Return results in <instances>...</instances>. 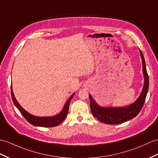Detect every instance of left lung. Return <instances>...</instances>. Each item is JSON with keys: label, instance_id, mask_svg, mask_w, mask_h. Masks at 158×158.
I'll return each mask as SVG.
<instances>
[{"label": "left lung", "instance_id": "8db88e82", "mask_svg": "<svg viewBox=\"0 0 158 158\" xmlns=\"http://www.w3.org/2000/svg\"><path fill=\"white\" fill-rule=\"evenodd\" d=\"M139 50L142 60L144 84L139 97L137 98L135 101L126 106H101L97 103L90 94L89 95L92 113L94 117L101 122L109 125L123 123L129 121L135 117L143 107L148 91L149 78L147 70H146V65L143 55L141 50Z\"/></svg>", "mask_w": 158, "mask_h": 158}]
</instances>
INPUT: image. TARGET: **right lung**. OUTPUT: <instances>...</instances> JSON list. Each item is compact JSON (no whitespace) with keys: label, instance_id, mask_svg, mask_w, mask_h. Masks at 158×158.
I'll use <instances>...</instances> for the list:
<instances>
[{"label":"right lung","instance_id":"add662e5","mask_svg":"<svg viewBox=\"0 0 158 158\" xmlns=\"http://www.w3.org/2000/svg\"><path fill=\"white\" fill-rule=\"evenodd\" d=\"M11 88V97H12V99L13 103L15 104V106L20 111V113L22 114L23 116L25 117V118L27 121L29 123L34 126L37 127H56L59 125L61 122H63L66 117H67L69 105H70V102L71 101L72 98L74 97L75 93L72 94L70 98H69L66 102L65 103V105L63 107L62 110L60 112L56 115H53L52 117H37L31 114L28 113L27 111L25 110L23 107L20 105V104L18 102L17 99L15 98V97L13 91V87L12 85L10 86Z\"/></svg>","mask_w":158,"mask_h":158}]
</instances>
